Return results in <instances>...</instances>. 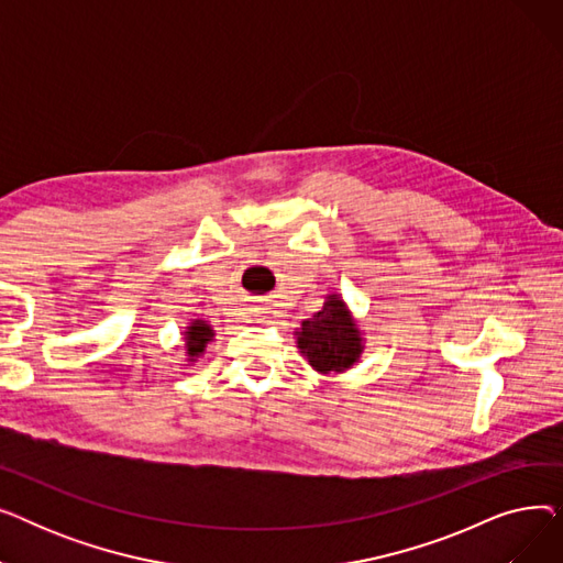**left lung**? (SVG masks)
<instances>
[{
    "label": "left lung",
    "mask_w": 563,
    "mask_h": 563,
    "mask_svg": "<svg viewBox=\"0 0 563 563\" xmlns=\"http://www.w3.org/2000/svg\"><path fill=\"white\" fill-rule=\"evenodd\" d=\"M294 338L306 363L323 376L351 369L365 351L361 323L338 291L329 294L319 312L301 321Z\"/></svg>",
    "instance_id": "left-lung-1"
}]
</instances>
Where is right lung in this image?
I'll return each mask as SVG.
<instances>
[{
    "label": "right lung",
    "instance_id": "obj_1",
    "mask_svg": "<svg viewBox=\"0 0 563 563\" xmlns=\"http://www.w3.org/2000/svg\"><path fill=\"white\" fill-rule=\"evenodd\" d=\"M185 361L187 365H194L200 356H205V349L210 342H214V329L210 321L205 319H191L185 327Z\"/></svg>",
    "mask_w": 563,
    "mask_h": 563
}]
</instances>
